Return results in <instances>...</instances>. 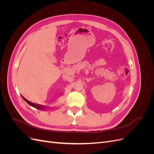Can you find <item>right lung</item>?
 I'll return each mask as SVG.
<instances>
[{
	"label": "right lung",
	"mask_w": 154,
	"mask_h": 154,
	"mask_svg": "<svg viewBox=\"0 0 154 154\" xmlns=\"http://www.w3.org/2000/svg\"><path fill=\"white\" fill-rule=\"evenodd\" d=\"M22 98L24 99L27 103H28L29 105H31V106H33V107H35V108H36V109H40V110H44V109H46L47 108V107H46L45 106H42V105H39V104H35V103H32V102H31V101H28L27 100H26L24 97H23L22 96Z\"/></svg>",
	"instance_id": "add662e5"
}]
</instances>
